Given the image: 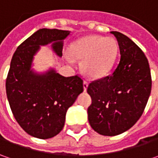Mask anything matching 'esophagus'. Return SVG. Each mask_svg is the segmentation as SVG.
<instances>
[{
    "instance_id": "esophagus-1",
    "label": "esophagus",
    "mask_w": 158,
    "mask_h": 158,
    "mask_svg": "<svg viewBox=\"0 0 158 158\" xmlns=\"http://www.w3.org/2000/svg\"><path fill=\"white\" fill-rule=\"evenodd\" d=\"M88 85H89L88 82H86V81H84V82H83V89H84V91H86V90H87Z\"/></svg>"
}]
</instances>
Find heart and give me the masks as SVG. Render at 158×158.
Instances as JSON below:
<instances>
[{
  "mask_svg": "<svg viewBox=\"0 0 158 158\" xmlns=\"http://www.w3.org/2000/svg\"><path fill=\"white\" fill-rule=\"evenodd\" d=\"M118 50L114 39L90 35L73 42L65 57L69 63L75 62L73 57L82 60V71L90 78L99 79L112 69Z\"/></svg>",
  "mask_w": 158,
  "mask_h": 158,
  "instance_id": "b5f03b06",
  "label": "heart"
}]
</instances>
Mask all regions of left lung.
I'll list each match as a JSON object with an SVG mask.
<instances>
[{"label":"left lung","mask_w":158,"mask_h":158,"mask_svg":"<svg viewBox=\"0 0 158 158\" xmlns=\"http://www.w3.org/2000/svg\"><path fill=\"white\" fill-rule=\"evenodd\" d=\"M120 60L111 76L89 83L92 103L88 108L90 127L102 135L114 136L131 128L142 116L151 91L149 61L136 44L118 31Z\"/></svg>","instance_id":"1"}]
</instances>
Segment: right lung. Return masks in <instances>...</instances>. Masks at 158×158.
<instances>
[{
  "label": "right lung",
  "instance_id": "add662e5",
  "mask_svg": "<svg viewBox=\"0 0 158 158\" xmlns=\"http://www.w3.org/2000/svg\"><path fill=\"white\" fill-rule=\"evenodd\" d=\"M69 31L40 29L15 50L6 80V93L17 123L31 136L49 139L62 130L66 113L83 91L79 76L60 75L53 68L44 72L33 69L35 55L41 46L51 45L62 56L64 40Z\"/></svg>",
  "mask_w": 158,
  "mask_h": 158
}]
</instances>
